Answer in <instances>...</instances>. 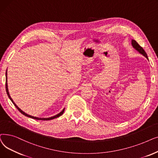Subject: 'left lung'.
I'll return each mask as SVG.
<instances>
[{"mask_svg": "<svg viewBox=\"0 0 158 158\" xmlns=\"http://www.w3.org/2000/svg\"><path fill=\"white\" fill-rule=\"evenodd\" d=\"M131 44H132V47H133L135 49H136V51H138L140 54L143 55L145 58H147V60H148V56H147V53L145 52V51H144L143 49V48L139 46V45L138 44V42H137L136 40H134L132 39V40H131Z\"/></svg>", "mask_w": 158, "mask_h": 158, "instance_id": "1", "label": "left lung"}]
</instances>
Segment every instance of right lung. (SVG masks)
<instances>
[{
    "mask_svg": "<svg viewBox=\"0 0 158 158\" xmlns=\"http://www.w3.org/2000/svg\"><path fill=\"white\" fill-rule=\"evenodd\" d=\"M7 70H6V93H7V96H8V97H9V98L10 99V100L12 102V103L14 104V106L16 107V108L21 112V113L22 114H24V116H27V117H29V118H33V119H38V120H51V119H55V118H58V117H59V116H60L63 113H64V110H65V108H64V109L60 112V113H58V114H57L56 115H55V116H51V117H49V118H38V117H35V116H31V115H29V114H27V113H26L25 112H24L23 110H22L17 106L16 105V103H15L14 102H13V100H12V98H11V96H10V93H9V91H8V88H7Z\"/></svg>",
    "mask_w": 158,
    "mask_h": 158,
    "instance_id": "obj_1",
    "label": "right lung"
}]
</instances>
